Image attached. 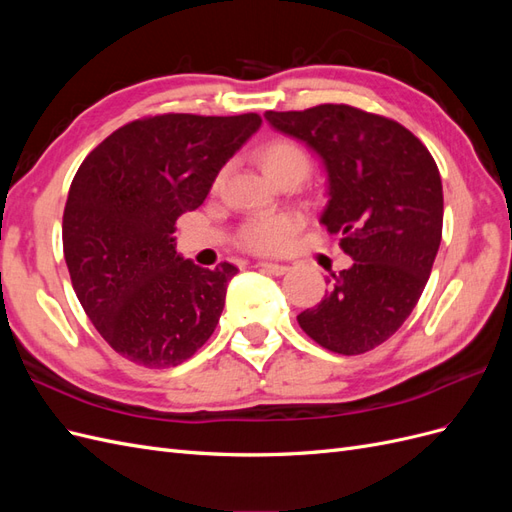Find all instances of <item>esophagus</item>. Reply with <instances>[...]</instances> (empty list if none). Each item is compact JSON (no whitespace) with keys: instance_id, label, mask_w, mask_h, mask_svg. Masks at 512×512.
<instances>
[{"instance_id":"esophagus-1","label":"esophagus","mask_w":512,"mask_h":512,"mask_svg":"<svg viewBox=\"0 0 512 512\" xmlns=\"http://www.w3.org/2000/svg\"><path fill=\"white\" fill-rule=\"evenodd\" d=\"M260 271L271 273V275H284L288 271L286 265H280V262H258L256 265Z\"/></svg>"}]
</instances>
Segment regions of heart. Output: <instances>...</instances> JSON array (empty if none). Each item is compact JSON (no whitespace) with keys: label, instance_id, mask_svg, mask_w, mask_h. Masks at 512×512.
<instances>
[{"label":"heart","instance_id":"b5f03b06","mask_svg":"<svg viewBox=\"0 0 512 512\" xmlns=\"http://www.w3.org/2000/svg\"><path fill=\"white\" fill-rule=\"evenodd\" d=\"M256 162L273 183L286 177L303 179L309 170L307 151L290 138H271L256 151ZM301 228V220L294 213H277L267 218H254L239 232V243L247 252L275 254L290 245L292 237Z\"/></svg>","mask_w":512,"mask_h":512}]
</instances>
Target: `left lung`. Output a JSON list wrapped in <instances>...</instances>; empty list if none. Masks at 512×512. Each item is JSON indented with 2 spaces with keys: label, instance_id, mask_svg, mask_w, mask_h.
Wrapping results in <instances>:
<instances>
[{
  "label": "left lung",
  "instance_id": "left-lung-1",
  "mask_svg": "<svg viewBox=\"0 0 512 512\" xmlns=\"http://www.w3.org/2000/svg\"><path fill=\"white\" fill-rule=\"evenodd\" d=\"M265 119L305 143L327 170L320 224L354 260L324 299L297 316L316 344L363 354L386 342L421 299L442 241V179L427 147L401 123L348 104Z\"/></svg>",
  "mask_w": 512,
  "mask_h": 512
}]
</instances>
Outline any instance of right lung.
<instances>
[{"label": "right lung", "instance_id": "right-lung-1", "mask_svg": "<svg viewBox=\"0 0 512 512\" xmlns=\"http://www.w3.org/2000/svg\"><path fill=\"white\" fill-rule=\"evenodd\" d=\"M260 123L256 113L136 119L76 170L61 226L70 280L98 333L128 361L175 367L218 327L239 269L185 260L173 232Z\"/></svg>", "mask_w": 512, "mask_h": 512}]
</instances>
